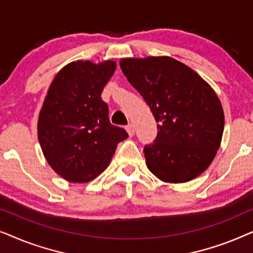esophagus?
<instances>
[{"mask_svg":"<svg viewBox=\"0 0 253 253\" xmlns=\"http://www.w3.org/2000/svg\"><path fill=\"white\" fill-rule=\"evenodd\" d=\"M126 129L127 131V133H129V136L132 137L133 134H134V126H132V124H129V126L126 127Z\"/></svg>","mask_w":253,"mask_h":253,"instance_id":"34e87169","label":"esophagus"}]
</instances>
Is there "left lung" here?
I'll return each instance as SVG.
<instances>
[{"mask_svg":"<svg viewBox=\"0 0 253 253\" xmlns=\"http://www.w3.org/2000/svg\"><path fill=\"white\" fill-rule=\"evenodd\" d=\"M120 65L158 123L154 143L144 148L150 171L166 183H185L203 174L223 133L224 114L214 89L169 56L122 58Z\"/></svg>","mask_w":253,"mask_h":253,"instance_id":"8db88e82","label":"left lung"}]
</instances>
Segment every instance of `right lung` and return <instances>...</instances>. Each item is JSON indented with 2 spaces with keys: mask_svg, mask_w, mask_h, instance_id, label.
I'll list each match as a JSON object with an SVG mask.
<instances>
[{
  "mask_svg": "<svg viewBox=\"0 0 253 253\" xmlns=\"http://www.w3.org/2000/svg\"><path fill=\"white\" fill-rule=\"evenodd\" d=\"M116 62L75 61L48 88L38 119V139L48 165L71 183H87L108 167L126 131L110 124L101 99Z\"/></svg>",
  "mask_w": 253,
  "mask_h": 253,
  "instance_id": "add662e5",
  "label": "right lung"
}]
</instances>
